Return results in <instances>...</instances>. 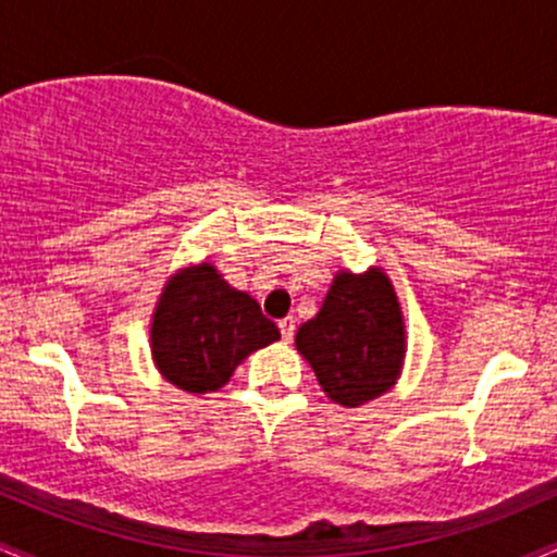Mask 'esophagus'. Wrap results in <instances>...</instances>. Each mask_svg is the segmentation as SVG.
<instances>
[{"instance_id":"obj_1","label":"esophagus","mask_w":557,"mask_h":557,"mask_svg":"<svg viewBox=\"0 0 557 557\" xmlns=\"http://www.w3.org/2000/svg\"><path fill=\"white\" fill-rule=\"evenodd\" d=\"M280 335H283V341L285 343H290L293 341V335H296V322H293V317H287V319H280Z\"/></svg>"}]
</instances>
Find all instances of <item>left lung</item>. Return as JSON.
Returning <instances> with one entry per match:
<instances>
[{"mask_svg": "<svg viewBox=\"0 0 557 557\" xmlns=\"http://www.w3.org/2000/svg\"><path fill=\"white\" fill-rule=\"evenodd\" d=\"M296 348L341 406L385 393L403 361V319L389 280L374 270L337 274L319 314L298 327Z\"/></svg>", "mask_w": 557, "mask_h": 557, "instance_id": "left-lung-1", "label": "left lung"}]
</instances>
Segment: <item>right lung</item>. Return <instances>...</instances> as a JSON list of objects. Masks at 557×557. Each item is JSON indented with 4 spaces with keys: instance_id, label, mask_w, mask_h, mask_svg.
<instances>
[{
    "instance_id": "add662e5",
    "label": "right lung",
    "mask_w": 557,
    "mask_h": 557,
    "mask_svg": "<svg viewBox=\"0 0 557 557\" xmlns=\"http://www.w3.org/2000/svg\"><path fill=\"white\" fill-rule=\"evenodd\" d=\"M280 341L259 304L201 264L170 280L159 298L151 348L172 385L188 393L222 387L251 350Z\"/></svg>"
}]
</instances>
